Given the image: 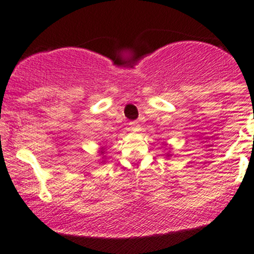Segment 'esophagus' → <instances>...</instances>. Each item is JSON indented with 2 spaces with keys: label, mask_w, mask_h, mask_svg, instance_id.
Here are the masks:
<instances>
[{
  "label": "esophagus",
  "mask_w": 254,
  "mask_h": 254,
  "mask_svg": "<svg viewBox=\"0 0 254 254\" xmlns=\"http://www.w3.org/2000/svg\"><path fill=\"white\" fill-rule=\"evenodd\" d=\"M129 125H130V127H131V129L134 130V131H137V130L140 129V123H138L137 120H134V122H130Z\"/></svg>",
  "instance_id": "1"
}]
</instances>
